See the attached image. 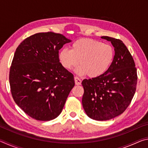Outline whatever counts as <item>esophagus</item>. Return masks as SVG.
<instances>
[{"label": "esophagus", "mask_w": 148, "mask_h": 148, "mask_svg": "<svg viewBox=\"0 0 148 148\" xmlns=\"http://www.w3.org/2000/svg\"><path fill=\"white\" fill-rule=\"evenodd\" d=\"M74 81H75V84L78 86V85H81L82 84V80L78 77H74Z\"/></svg>", "instance_id": "34e87169"}]
</instances>
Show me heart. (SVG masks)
Segmentation results:
<instances>
[{"label": "heart", "instance_id": "1", "mask_svg": "<svg viewBox=\"0 0 148 148\" xmlns=\"http://www.w3.org/2000/svg\"><path fill=\"white\" fill-rule=\"evenodd\" d=\"M59 60L64 69L75 70L79 75L87 74L91 77L104 74L114 59V52L109 44L90 38H81L75 41L71 49L64 48L59 52Z\"/></svg>", "mask_w": 148, "mask_h": 148}]
</instances>
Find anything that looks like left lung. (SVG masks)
<instances>
[{"label": "left lung", "instance_id": "left-lung-1", "mask_svg": "<svg viewBox=\"0 0 148 148\" xmlns=\"http://www.w3.org/2000/svg\"><path fill=\"white\" fill-rule=\"evenodd\" d=\"M101 38L111 42L115 56L104 74L82 81V105L90 118L106 121L123 113L131 103L136 89L137 71L123 42L109 36Z\"/></svg>", "mask_w": 148, "mask_h": 148}]
</instances>
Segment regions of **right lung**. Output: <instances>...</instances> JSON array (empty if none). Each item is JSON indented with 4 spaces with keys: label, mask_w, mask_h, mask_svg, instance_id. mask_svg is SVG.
Listing matches in <instances>:
<instances>
[{
    "label": "right lung",
    "mask_w": 148,
    "mask_h": 148,
    "mask_svg": "<svg viewBox=\"0 0 148 148\" xmlns=\"http://www.w3.org/2000/svg\"><path fill=\"white\" fill-rule=\"evenodd\" d=\"M71 42L61 34L40 32L17 47L10 70L11 92L32 118L50 121L61 113L75 83L73 74L60 62L59 51Z\"/></svg>",
    "instance_id": "add662e5"
}]
</instances>
